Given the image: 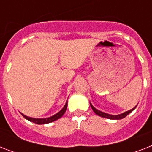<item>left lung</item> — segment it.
<instances>
[{"label":"left lung","instance_id":"1","mask_svg":"<svg viewBox=\"0 0 152 152\" xmlns=\"http://www.w3.org/2000/svg\"><path fill=\"white\" fill-rule=\"evenodd\" d=\"M90 105H91V109L93 110V111L95 112L97 115L100 116V117H102V118H108V119H112V120H119V119H122V118H125L126 116L129 114V113H130L132 111L134 110V109L137 107V106H135L134 108L132 109V110H128L126 111V112H125V113H121V114H118V115H111V114H109V113H104V112H102V111L99 110H97L96 108H95L94 106L91 105V103L90 102Z\"/></svg>","mask_w":152,"mask_h":152}]
</instances>
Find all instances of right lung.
<instances>
[{
  "mask_svg": "<svg viewBox=\"0 0 152 152\" xmlns=\"http://www.w3.org/2000/svg\"><path fill=\"white\" fill-rule=\"evenodd\" d=\"M67 105H68V101L66 102V103L64 105V106L62 108L61 110H60L59 112L56 114H54L53 116L50 117V118H30V117H27V116L24 115V114H23V117L24 118H26L27 120L30 121H32V122L35 123V124H38V125H43V124H47V123H50L53 122V121H54L57 120V119H59L63 116L64 113H65V111H66L67 109Z\"/></svg>",
  "mask_w": 152,
  "mask_h": 152,
  "instance_id": "right-lung-1",
  "label": "right lung"
}]
</instances>
